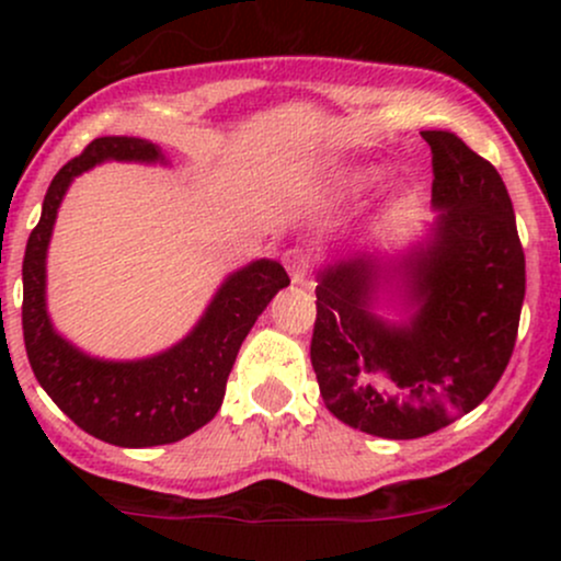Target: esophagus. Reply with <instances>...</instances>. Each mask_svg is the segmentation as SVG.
Masks as SVG:
<instances>
[{"label":"esophagus","instance_id":"1","mask_svg":"<svg viewBox=\"0 0 561 561\" xmlns=\"http://www.w3.org/2000/svg\"><path fill=\"white\" fill-rule=\"evenodd\" d=\"M285 263H287L289 279H293L295 285H302V282H306L308 272H311V263H308L306 255H302L300 250H289Z\"/></svg>","mask_w":561,"mask_h":561}]
</instances>
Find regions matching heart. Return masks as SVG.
<instances>
[{
    "label": "heart",
    "instance_id": "b5f03b06",
    "mask_svg": "<svg viewBox=\"0 0 561 561\" xmlns=\"http://www.w3.org/2000/svg\"><path fill=\"white\" fill-rule=\"evenodd\" d=\"M375 179H377V173L369 169L345 171V173H340V176L332 179L330 192L334 197H356V195H362L364 190H369V186L375 184Z\"/></svg>",
    "mask_w": 561,
    "mask_h": 561
}]
</instances>
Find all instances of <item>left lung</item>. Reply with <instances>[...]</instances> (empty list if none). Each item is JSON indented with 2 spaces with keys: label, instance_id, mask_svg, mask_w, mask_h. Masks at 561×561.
<instances>
[{
  "label": "left lung",
  "instance_id": "obj_1",
  "mask_svg": "<svg viewBox=\"0 0 561 561\" xmlns=\"http://www.w3.org/2000/svg\"><path fill=\"white\" fill-rule=\"evenodd\" d=\"M433 150L430 237L401 261L356 253L319 274L311 364L327 409L362 433L411 440L448 427L491 396L517 340L525 253L499 171L456 134ZM399 287L405 322L374 313Z\"/></svg>",
  "mask_w": 561,
  "mask_h": 561
}]
</instances>
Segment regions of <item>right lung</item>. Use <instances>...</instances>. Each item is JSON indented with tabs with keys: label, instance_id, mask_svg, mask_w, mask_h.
Segmentation results:
<instances>
[{
	"label": "right lung",
	"instance_id": "1",
	"mask_svg": "<svg viewBox=\"0 0 561 561\" xmlns=\"http://www.w3.org/2000/svg\"><path fill=\"white\" fill-rule=\"evenodd\" d=\"M105 160H163L158 145L137 137H100L68 160L44 195L42 218L23 259V340L31 369L47 396L83 433L121 448L176 443L208 424L242 340L289 276L282 263L261 259L229 274L182 343L139 362H102L55 332L47 313V248L70 182Z\"/></svg>",
	"mask_w": 561,
	"mask_h": 561
}]
</instances>
